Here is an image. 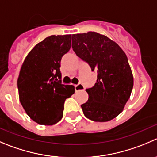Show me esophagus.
<instances>
[{
	"label": "esophagus",
	"mask_w": 157,
	"mask_h": 157,
	"mask_svg": "<svg viewBox=\"0 0 157 157\" xmlns=\"http://www.w3.org/2000/svg\"><path fill=\"white\" fill-rule=\"evenodd\" d=\"M74 88H75L76 92H78V91L83 90H84V86L82 83H78L77 85H74Z\"/></svg>",
	"instance_id": "obj_1"
}]
</instances>
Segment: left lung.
<instances>
[{"label": "left lung", "instance_id": "obj_1", "mask_svg": "<svg viewBox=\"0 0 157 157\" xmlns=\"http://www.w3.org/2000/svg\"><path fill=\"white\" fill-rule=\"evenodd\" d=\"M72 48L97 72V83L86 90L89 98L81 105L83 114L96 122L111 121L122 112L133 90L127 55L117 43L96 32L73 34Z\"/></svg>", "mask_w": 157, "mask_h": 157}]
</instances>
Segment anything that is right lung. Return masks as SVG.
Here are the masks:
<instances>
[{"instance_id": "add662e5", "label": "right lung", "mask_w": 157, "mask_h": 157, "mask_svg": "<svg viewBox=\"0 0 157 157\" xmlns=\"http://www.w3.org/2000/svg\"><path fill=\"white\" fill-rule=\"evenodd\" d=\"M71 47V34L51 35L26 57L17 79L20 102L27 115L41 125H54L63 117L65 100L75 92L62 84L60 60Z\"/></svg>"}]
</instances>
